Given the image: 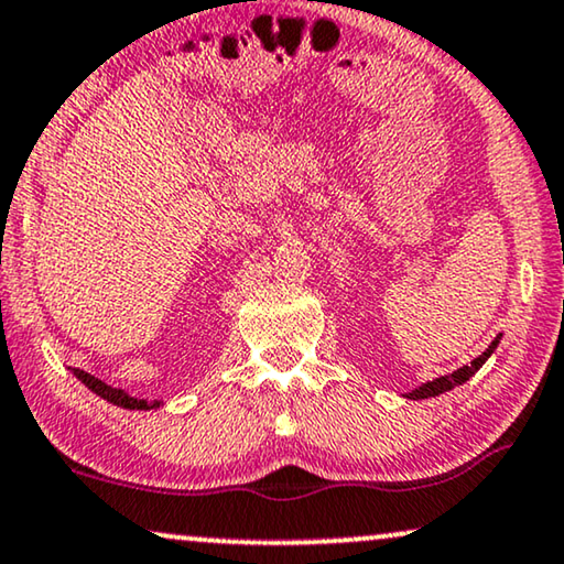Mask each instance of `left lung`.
Here are the masks:
<instances>
[{
    "label": "left lung",
    "instance_id": "obj_1",
    "mask_svg": "<svg viewBox=\"0 0 564 564\" xmlns=\"http://www.w3.org/2000/svg\"><path fill=\"white\" fill-rule=\"evenodd\" d=\"M498 343H501V335H498L494 343L488 345V350L482 352V355H478V358H475L470 365H463V368H457L455 372H449V376H442V378H434V380H430V383H424V386H419V388H414V391H411L406 399H414V401H419V399H432V395H440V393H444V391H452V388L455 386H463L465 380H470L475 372H478L480 368H482V362H486L490 355H494V350L498 347Z\"/></svg>",
    "mask_w": 564,
    "mask_h": 564
}]
</instances>
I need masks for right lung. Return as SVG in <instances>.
Returning a JSON list of instances; mask_svg holds the SVG:
<instances>
[{
	"instance_id": "add662e5",
	"label": "right lung",
	"mask_w": 564,
	"mask_h": 564,
	"mask_svg": "<svg viewBox=\"0 0 564 564\" xmlns=\"http://www.w3.org/2000/svg\"><path fill=\"white\" fill-rule=\"evenodd\" d=\"M74 376H76L78 380H82V383H84L86 388H91L94 393L101 395V399L109 401V403H115V406H122V409H130V411H150V409H158V406H163V401H145V399H134V395L124 393L122 388H112V386H107L105 380L94 378L91 372H84V370L74 368Z\"/></svg>"
}]
</instances>
